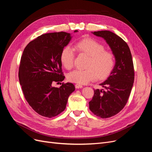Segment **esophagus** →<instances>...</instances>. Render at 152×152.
Masks as SVG:
<instances>
[{"label":"esophagus","instance_id":"obj_1","mask_svg":"<svg viewBox=\"0 0 152 152\" xmlns=\"http://www.w3.org/2000/svg\"><path fill=\"white\" fill-rule=\"evenodd\" d=\"M82 87H83V86H82L80 85V84H77L75 85V88H76V89H80V88H82Z\"/></svg>","mask_w":152,"mask_h":152}]
</instances>
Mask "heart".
<instances>
[{"label":"heart","mask_w":152,"mask_h":152,"mask_svg":"<svg viewBox=\"0 0 152 152\" xmlns=\"http://www.w3.org/2000/svg\"><path fill=\"white\" fill-rule=\"evenodd\" d=\"M75 49L80 54L88 56L85 70H75L68 73L69 81L80 84H86L95 79L107 78L115 65V57L110 50L104 49V45L94 39L86 38L75 45ZM75 54L72 48L66 46L61 53V62L67 70L73 66Z\"/></svg>","instance_id":"1"}]
</instances>
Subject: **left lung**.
Listing matches in <instances>:
<instances>
[{
	"label": "left lung",
	"instance_id": "obj_1",
	"mask_svg": "<svg viewBox=\"0 0 152 152\" xmlns=\"http://www.w3.org/2000/svg\"><path fill=\"white\" fill-rule=\"evenodd\" d=\"M103 38L111 49L115 64L108 77L99 85L105 89H94L89 109L103 118L115 115L125 107L134 79L132 55L127 44L120 37L108 30L92 32Z\"/></svg>",
	"mask_w": 152,
	"mask_h": 152
}]
</instances>
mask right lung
<instances>
[{
	"label": "right lung",
	"instance_id": "1",
	"mask_svg": "<svg viewBox=\"0 0 152 152\" xmlns=\"http://www.w3.org/2000/svg\"><path fill=\"white\" fill-rule=\"evenodd\" d=\"M72 38L63 31L43 34L31 41L23 53L18 74L23 93L30 107L43 117L51 118L64 111L75 91L69 82L59 87L52 85L65 79L61 53Z\"/></svg>",
	"mask_w": 152,
	"mask_h": 152
}]
</instances>
